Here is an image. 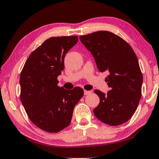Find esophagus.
<instances>
[{"mask_svg":"<svg viewBox=\"0 0 159 159\" xmlns=\"http://www.w3.org/2000/svg\"><path fill=\"white\" fill-rule=\"evenodd\" d=\"M91 93V91H86V90H84V93L85 95H89V94Z\"/></svg>","mask_w":159,"mask_h":159,"instance_id":"1","label":"esophagus"}]
</instances>
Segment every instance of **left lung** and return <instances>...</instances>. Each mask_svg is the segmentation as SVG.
Segmentation results:
<instances>
[{"label": "left lung", "mask_w": 159, "mask_h": 159, "mask_svg": "<svg viewBox=\"0 0 159 159\" xmlns=\"http://www.w3.org/2000/svg\"><path fill=\"white\" fill-rule=\"evenodd\" d=\"M80 39L94 57L98 70L109 73L105 79L109 91H94L100 98L95 116L111 126L125 123L135 113L141 98L143 75L135 52L111 32L98 31Z\"/></svg>", "instance_id": "1"}]
</instances>
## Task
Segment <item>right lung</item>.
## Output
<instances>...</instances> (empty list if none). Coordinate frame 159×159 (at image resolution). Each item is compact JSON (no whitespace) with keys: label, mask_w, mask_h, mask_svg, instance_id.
Wrapping results in <instances>:
<instances>
[{"label":"right lung","mask_w":159,"mask_h":159,"mask_svg":"<svg viewBox=\"0 0 159 159\" xmlns=\"http://www.w3.org/2000/svg\"><path fill=\"white\" fill-rule=\"evenodd\" d=\"M77 41V36L49 38L30 54L20 73V101L30 120L48 132H59L70 125L84 95L80 87L68 91L57 86L66 54Z\"/></svg>","instance_id":"obj_1"}]
</instances>
